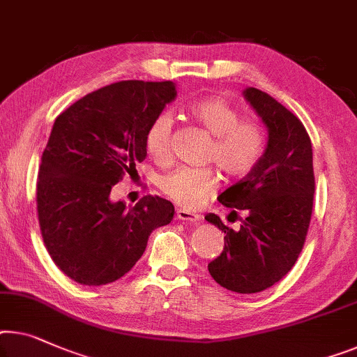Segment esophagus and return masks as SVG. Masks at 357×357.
I'll use <instances>...</instances> for the list:
<instances>
[{"instance_id":"1","label":"esophagus","mask_w":357,"mask_h":357,"mask_svg":"<svg viewBox=\"0 0 357 357\" xmlns=\"http://www.w3.org/2000/svg\"><path fill=\"white\" fill-rule=\"evenodd\" d=\"M176 216H178V220H181V221H188V222H199L200 221V216L197 215V213L184 210V208H179L176 211Z\"/></svg>"}]
</instances>
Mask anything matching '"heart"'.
I'll return each mask as SVG.
<instances>
[{
  "label": "heart",
  "instance_id": "b5f03b06",
  "mask_svg": "<svg viewBox=\"0 0 357 357\" xmlns=\"http://www.w3.org/2000/svg\"><path fill=\"white\" fill-rule=\"evenodd\" d=\"M189 115L213 136L206 160L215 162L231 178H243L263 160L268 149L264 128L222 98H202L189 104ZM173 116L162 112L151 121L146 132L147 152L158 162L172 153ZM158 188L174 204L197 208L216 192L218 176L211 168H178L158 179Z\"/></svg>",
  "mask_w": 357,
  "mask_h": 357
}]
</instances>
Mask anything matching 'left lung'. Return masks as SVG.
<instances>
[{
    "mask_svg": "<svg viewBox=\"0 0 357 357\" xmlns=\"http://www.w3.org/2000/svg\"><path fill=\"white\" fill-rule=\"evenodd\" d=\"M243 96L268 128V149L258 167L218 200L231 215L241 210L247 218L238 231L215 213L205 220L226 234L221 255L208 264L211 278L248 295L269 289L294 268L311 221L314 169L310 135L298 116L257 88Z\"/></svg>",
    "mask_w": 357,
    "mask_h": 357,
    "instance_id": "obj_1",
    "label": "left lung"
}]
</instances>
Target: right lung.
Listing matches in <instances>:
<instances>
[{
  "instance_id": "1",
  "label": "right lung",
  "mask_w": 357,
  "mask_h": 357,
  "mask_svg": "<svg viewBox=\"0 0 357 357\" xmlns=\"http://www.w3.org/2000/svg\"><path fill=\"white\" fill-rule=\"evenodd\" d=\"M174 98L173 82L128 79L86 94L56 119L36 210L47 253L78 284L120 279L142 257L151 232L172 222V202L144 195L126 208L110 200V190L144 160L147 128Z\"/></svg>"
}]
</instances>
